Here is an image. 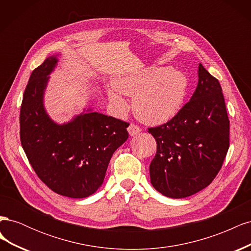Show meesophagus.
I'll list each match as a JSON object with an SVG mask.
<instances>
[{
  "mask_svg": "<svg viewBox=\"0 0 251 251\" xmlns=\"http://www.w3.org/2000/svg\"><path fill=\"white\" fill-rule=\"evenodd\" d=\"M127 131H128V134H130L131 136H134V135H137L138 133L141 132V127L135 124H131L127 127Z\"/></svg>",
  "mask_w": 251,
  "mask_h": 251,
  "instance_id": "esophagus-1",
  "label": "esophagus"
}]
</instances>
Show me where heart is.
<instances>
[{
	"label": "heart",
	"mask_w": 251,
	"mask_h": 251,
	"mask_svg": "<svg viewBox=\"0 0 251 251\" xmlns=\"http://www.w3.org/2000/svg\"><path fill=\"white\" fill-rule=\"evenodd\" d=\"M109 91L111 102L119 112H126V101L118 91L133 98V109L140 120L160 125L176 116L184 103L188 79L186 75L171 68H151L126 75L114 81Z\"/></svg>",
	"instance_id": "1"
}]
</instances>
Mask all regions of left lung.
<instances>
[{"label": "left lung", "instance_id": "left-lung-1", "mask_svg": "<svg viewBox=\"0 0 251 251\" xmlns=\"http://www.w3.org/2000/svg\"><path fill=\"white\" fill-rule=\"evenodd\" d=\"M157 142L151 183L170 198H185L208 186L229 148V119L219 80L199 65L191 100L166 124L149 127Z\"/></svg>", "mask_w": 251, "mask_h": 251}]
</instances>
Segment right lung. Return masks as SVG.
<instances>
[{
	"label": "right lung",
	"instance_id": "1",
	"mask_svg": "<svg viewBox=\"0 0 251 251\" xmlns=\"http://www.w3.org/2000/svg\"><path fill=\"white\" fill-rule=\"evenodd\" d=\"M57 59L50 56L32 71L20 113V138L35 174L51 191L86 198L104 179L111 157L128 137L124 120L92 112L58 126L44 110L48 74Z\"/></svg>",
	"mask_w": 251,
	"mask_h": 251
}]
</instances>
